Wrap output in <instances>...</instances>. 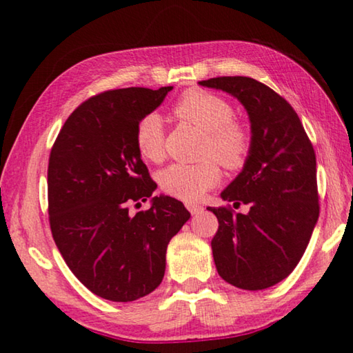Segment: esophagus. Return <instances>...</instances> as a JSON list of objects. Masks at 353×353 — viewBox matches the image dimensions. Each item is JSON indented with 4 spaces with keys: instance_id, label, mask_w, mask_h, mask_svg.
<instances>
[{
    "instance_id": "34e87169",
    "label": "esophagus",
    "mask_w": 353,
    "mask_h": 353,
    "mask_svg": "<svg viewBox=\"0 0 353 353\" xmlns=\"http://www.w3.org/2000/svg\"><path fill=\"white\" fill-rule=\"evenodd\" d=\"M187 208H188L191 214H199L202 210H204V208H202L201 205H198V204H191V202H188Z\"/></svg>"
}]
</instances>
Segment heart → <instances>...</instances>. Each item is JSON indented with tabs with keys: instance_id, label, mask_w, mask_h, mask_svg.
I'll list each match as a JSON object with an SVG mask.
<instances>
[{
	"instance_id": "b5f03b06",
	"label": "heart",
	"mask_w": 353,
	"mask_h": 353,
	"mask_svg": "<svg viewBox=\"0 0 353 353\" xmlns=\"http://www.w3.org/2000/svg\"><path fill=\"white\" fill-rule=\"evenodd\" d=\"M179 118L205 130L204 157L216 159L227 170L241 168L250 151L248 128L234 119V107L229 101L212 92L191 88L172 107ZM137 151L148 162H160L165 154V126L159 113L143 115L135 126ZM219 168L214 160L187 165L174 163L159 174L165 193L182 201H198L207 190L216 187Z\"/></svg>"
}]
</instances>
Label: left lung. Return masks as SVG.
Masks as SVG:
<instances>
[{
	"instance_id": "left-lung-1",
	"label": "left lung",
	"mask_w": 353,
	"mask_h": 353,
	"mask_svg": "<svg viewBox=\"0 0 353 353\" xmlns=\"http://www.w3.org/2000/svg\"><path fill=\"white\" fill-rule=\"evenodd\" d=\"M199 85L236 98L249 115L250 151L243 170L221 198L227 207H208L218 218L212 240L213 260L227 283L241 290H266L297 266L319 218L316 155L294 109L252 77L223 76Z\"/></svg>"
}]
</instances>
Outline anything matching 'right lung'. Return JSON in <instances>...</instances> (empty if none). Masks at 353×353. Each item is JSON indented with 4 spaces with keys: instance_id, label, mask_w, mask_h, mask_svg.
Masks as SVG:
<instances>
[{
    "instance_id": "add662e5",
    "label": "right lung",
    "mask_w": 353,
    "mask_h": 353,
    "mask_svg": "<svg viewBox=\"0 0 353 353\" xmlns=\"http://www.w3.org/2000/svg\"><path fill=\"white\" fill-rule=\"evenodd\" d=\"M172 87L109 90L71 113L51 149L48 212L52 238L71 272L93 294L132 302L162 283L166 248L190 212L171 196H154L135 217L128 205L157 183L135 146V126Z\"/></svg>"
}]
</instances>
